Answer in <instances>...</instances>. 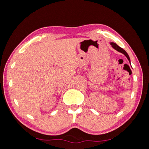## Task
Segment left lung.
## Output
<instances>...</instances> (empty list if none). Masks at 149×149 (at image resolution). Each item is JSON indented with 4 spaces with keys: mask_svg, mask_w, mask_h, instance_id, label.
I'll list each match as a JSON object with an SVG mask.
<instances>
[{
    "mask_svg": "<svg viewBox=\"0 0 149 149\" xmlns=\"http://www.w3.org/2000/svg\"><path fill=\"white\" fill-rule=\"evenodd\" d=\"M110 44H111V45L112 46V47H113V49H115V50H116L117 51H118V52H121V53L123 54H124L126 57H127V59L129 60V61L131 62V60H130V58H129V55L127 54V53L125 52V50H123L122 48H121V47H120L118 45H117L116 43H113V42L110 43Z\"/></svg>",
    "mask_w": 149,
    "mask_h": 149,
    "instance_id": "left-lung-1",
    "label": "left lung"
}]
</instances>
